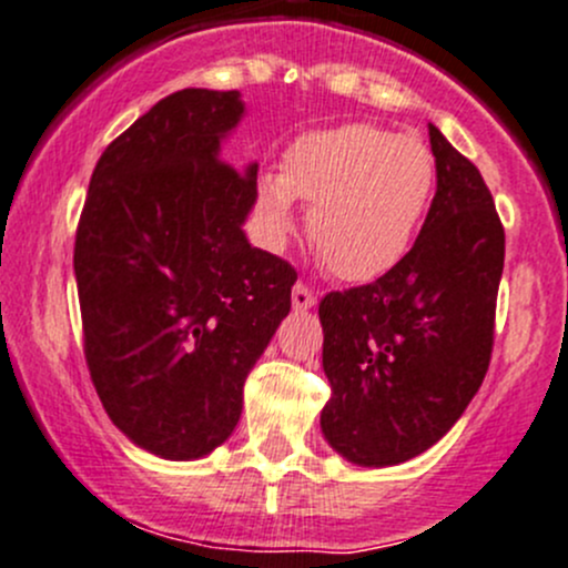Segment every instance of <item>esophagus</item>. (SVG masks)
<instances>
[{
  "instance_id": "obj_1",
  "label": "esophagus",
  "mask_w": 568,
  "mask_h": 568,
  "mask_svg": "<svg viewBox=\"0 0 568 568\" xmlns=\"http://www.w3.org/2000/svg\"><path fill=\"white\" fill-rule=\"evenodd\" d=\"M314 306H317V295H314L306 284L292 286V308H295V312H308V308Z\"/></svg>"
}]
</instances>
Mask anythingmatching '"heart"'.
Masks as SVG:
<instances>
[{"label":"heart","instance_id":"heart-1","mask_svg":"<svg viewBox=\"0 0 568 568\" xmlns=\"http://www.w3.org/2000/svg\"><path fill=\"white\" fill-rule=\"evenodd\" d=\"M435 158L415 136L369 122L297 136L282 174L256 183L265 237L282 245L295 230V199L308 204V237L331 271L369 282L399 265L435 194Z\"/></svg>","mask_w":568,"mask_h":568}]
</instances>
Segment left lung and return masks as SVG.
<instances>
[{
    "label": "left lung",
    "mask_w": 568,
    "mask_h": 568,
    "mask_svg": "<svg viewBox=\"0 0 568 568\" xmlns=\"http://www.w3.org/2000/svg\"><path fill=\"white\" fill-rule=\"evenodd\" d=\"M437 191L418 241L366 286L320 303L327 446L388 467L435 446L481 388L506 235L481 172L429 122Z\"/></svg>",
    "instance_id": "1"
}]
</instances>
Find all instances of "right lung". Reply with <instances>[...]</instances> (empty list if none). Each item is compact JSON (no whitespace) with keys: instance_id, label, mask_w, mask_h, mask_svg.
Instances as JSON below:
<instances>
[{"instance_id":"right-lung-1","label":"right lung","mask_w":568,"mask_h":568,"mask_svg":"<svg viewBox=\"0 0 568 568\" xmlns=\"http://www.w3.org/2000/svg\"><path fill=\"white\" fill-rule=\"evenodd\" d=\"M241 92L180 90L103 150L75 232L84 355L111 424L161 459L207 457L290 314L297 273L243 224L256 169L221 161Z\"/></svg>"}]
</instances>
